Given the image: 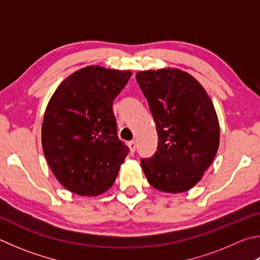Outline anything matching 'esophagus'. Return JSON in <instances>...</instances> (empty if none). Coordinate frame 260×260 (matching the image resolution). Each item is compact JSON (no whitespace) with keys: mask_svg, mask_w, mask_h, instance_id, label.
Listing matches in <instances>:
<instances>
[{"mask_svg":"<svg viewBox=\"0 0 260 260\" xmlns=\"http://www.w3.org/2000/svg\"><path fill=\"white\" fill-rule=\"evenodd\" d=\"M128 146H129V150H131V152H135V150H136V141H129L128 142Z\"/></svg>","mask_w":260,"mask_h":260,"instance_id":"34e87169","label":"esophagus"}]
</instances>
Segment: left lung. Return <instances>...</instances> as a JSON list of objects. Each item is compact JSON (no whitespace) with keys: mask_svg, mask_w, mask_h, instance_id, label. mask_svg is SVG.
<instances>
[{"mask_svg":"<svg viewBox=\"0 0 260 260\" xmlns=\"http://www.w3.org/2000/svg\"><path fill=\"white\" fill-rule=\"evenodd\" d=\"M158 133L157 151L141 159L149 183L159 191L181 193L200 181L219 145L214 105L191 75L179 69L136 74Z\"/></svg>","mask_w":260,"mask_h":260,"instance_id":"1","label":"left lung"}]
</instances>
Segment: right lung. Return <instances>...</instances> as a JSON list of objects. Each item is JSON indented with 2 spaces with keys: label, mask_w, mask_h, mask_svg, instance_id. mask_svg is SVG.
<instances>
[{
  "label": "right lung",
  "mask_w": 260,
  "mask_h": 260,
  "mask_svg": "<svg viewBox=\"0 0 260 260\" xmlns=\"http://www.w3.org/2000/svg\"><path fill=\"white\" fill-rule=\"evenodd\" d=\"M131 76L89 66L70 75L52 95L42 146L52 173L70 192L98 196L114 184L129 148L117 135L112 103Z\"/></svg>",
  "instance_id": "1"
}]
</instances>
